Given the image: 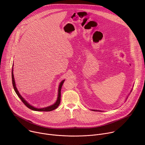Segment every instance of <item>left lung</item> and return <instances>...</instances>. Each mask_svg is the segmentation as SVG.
<instances>
[{"label":"left lung","instance_id":"left-lung-1","mask_svg":"<svg viewBox=\"0 0 145 145\" xmlns=\"http://www.w3.org/2000/svg\"><path fill=\"white\" fill-rule=\"evenodd\" d=\"M93 111H97V110H93Z\"/></svg>","mask_w":145,"mask_h":145}]
</instances>
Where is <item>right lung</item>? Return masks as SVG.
<instances>
[{
    "mask_svg": "<svg viewBox=\"0 0 145 145\" xmlns=\"http://www.w3.org/2000/svg\"><path fill=\"white\" fill-rule=\"evenodd\" d=\"M64 81L65 80H63L61 81V82L59 84V89H58V98H57V101L54 103V105L50 106H49V107H45V108H35L33 106L30 105L29 103L22 97V96L20 95V93H19L18 91L17 90V88L15 86V80H14V74H13V72H12V85H13V87H14V91L15 92H16V93L17 94V95L18 96V97L20 98V99L21 100V101L24 103V104L27 107L29 108V109L31 110H34V111H53L55 109H56L59 105V103L61 102V88H62V86H63V84L64 82Z\"/></svg>",
    "mask_w": 145,
    "mask_h": 145,
    "instance_id": "add662e5",
    "label": "right lung"
}]
</instances>
